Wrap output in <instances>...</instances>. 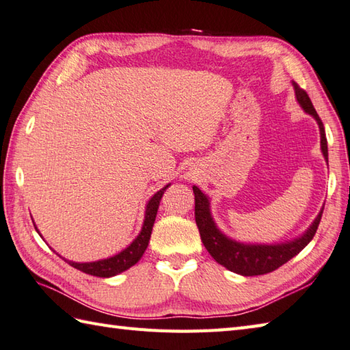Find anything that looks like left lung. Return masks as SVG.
Masks as SVG:
<instances>
[{
    "label": "left lung",
    "mask_w": 350,
    "mask_h": 350,
    "mask_svg": "<svg viewBox=\"0 0 350 350\" xmlns=\"http://www.w3.org/2000/svg\"><path fill=\"white\" fill-rule=\"evenodd\" d=\"M295 94L297 98V103L301 104L302 109L317 120L320 128V145H322L323 157L327 161V142L325 134V126L322 119L319 118L317 111L312 105L308 94L299 88V84L293 81ZM195 193V220L198 225L199 234H201V240L206 251L215 258L219 265H222L228 270L234 273L243 275V276H255V275H265L270 273L285 265L288 260L293 258L302 249L310 243L314 237V234L319 228L320 219L323 215V208L320 210L316 220L312 225L302 234L299 239H295L287 243L280 245H245L239 243V241L228 239L225 234L217 230L215 220L211 217L210 213V201L196 185H193Z\"/></svg>",
    "instance_id": "left-lung-1"
}]
</instances>
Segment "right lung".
I'll return each mask as SVG.
<instances>
[{"label":"right lung","mask_w":350,"mask_h":350,"mask_svg":"<svg viewBox=\"0 0 350 350\" xmlns=\"http://www.w3.org/2000/svg\"><path fill=\"white\" fill-rule=\"evenodd\" d=\"M170 184H167L166 187H163L161 190L157 191V193L149 199V202L146 205V211H145V220H144V226H142V231L134 239L133 243L125 247L122 252H119L115 256H110V258L105 260H99L94 262H75V261H68L70 266L81 270V272L92 275V276H99V278H110L125 272V270L130 269L137 262L144 252L146 251L148 243H149V237H151L152 232V226L155 222V216H157V210H159V205L161 201V196L165 193L166 189ZM38 231V228H36ZM39 232V231H38Z\"/></svg>","instance_id":"obj_1"}]
</instances>
